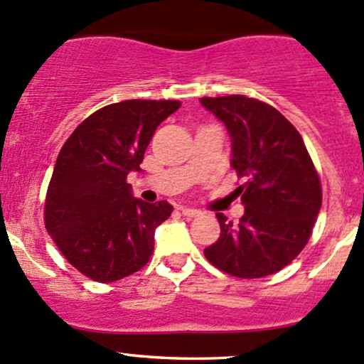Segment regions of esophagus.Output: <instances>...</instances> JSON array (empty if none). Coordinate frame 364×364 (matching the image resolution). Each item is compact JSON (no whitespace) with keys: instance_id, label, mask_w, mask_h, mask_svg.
Instances as JSON below:
<instances>
[{"instance_id":"1","label":"esophagus","mask_w":364,"mask_h":364,"mask_svg":"<svg viewBox=\"0 0 364 364\" xmlns=\"http://www.w3.org/2000/svg\"><path fill=\"white\" fill-rule=\"evenodd\" d=\"M179 211H181L183 214H185L186 218H197V216H200V211H198V209H193V208H185V205H181V208H179Z\"/></svg>"}]
</instances>
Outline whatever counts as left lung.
Listing matches in <instances>:
<instances>
[{
	"instance_id": "obj_1",
	"label": "left lung",
	"mask_w": 364,
	"mask_h": 364,
	"mask_svg": "<svg viewBox=\"0 0 364 364\" xmlns=\"http://www.w3.org/2000/svg\"><path fill=\"white\" fill-rule=\"evenodd\" d=\"M232 139V167L246 183L239 223L221 213L220 239L204 255L233 277L279 272L309 242L321 209V181L300 132L277 109L246 95L202 97Z\"/></svg>"
}]
</instances>
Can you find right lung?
Returning <instances> with one entry per match:
<instances>
[{"mask_svg":"<svg viewBox=\"0 0 364 364\" xmlns=\"http://www.w3.org/2000/svg\"><path fill=\"white\" fill-rule=\"evenodd\" d=\"M179 106L114 102L85 118L60 148L45 198V227L87 277L118 281L143 269L153 255L155 228L171 216L172 205L134 197L127 174L141 171L156 127Z\"/></svg>","mask_w":364,"mask_h":364,"instance_id":"right-lung-1","label":"right lung"}]
</instances>
